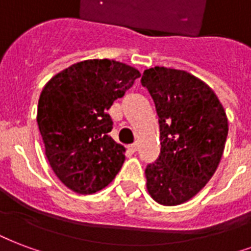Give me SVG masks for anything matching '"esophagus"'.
<instances>
[{
	"mask_svg": "<svg viewBox=\"0 0 251 251\" xmlns=\"http://www.w3.org/2000/svg\"><path fill=\"white\" fill-rule=\"evenodd\" d=\"M128 150L131 151V152H136L137 151V143H132V144H129V146H128Z\"/></svg>",
	"mask_w": 251,
	"mask_h": 251,
	"instance_id": "1",
	"label": "esophagus"
}]
</instances>
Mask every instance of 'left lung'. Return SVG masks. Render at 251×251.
I'll return each instance as SVG.
<instances>
[{"mask_svg":"<svg viewBox=\"0 0 251 251\" xmlns=\"http://www.w3.org/2000/svg\"><path fill=\"white\" fill-rule=\"evenodd\" d=\"M141 84L153 99L160 124L159 159L146 168L151 197L165 206L190 200L212 178L229 131L225 110L208 84L182 70L156 66Z\"/></svg>","mask_w":251,"mask_h":251,"instance_id":"1","label":"left lung"}]
</instances>
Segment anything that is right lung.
Wrapping results in <instances>:
<instances>
[{"mask_svg": "<svg viewBox=\"0 0 251 251\" xmlns=\"http://www.w3.org/2000/svg\"><path fill=\"white\" fill-rule=\"evenodd\" d=\"M140 75L122 62L88 59L43 87L37 122L45 153L56 177L75 193L103 189L122 168L126 148L108 135L112 119L107 111Z\"/></svg>", "mask_w": 251, "mask_h": 251, "instance_id": "obj_1", "label": "right lung"}]
</instances>
